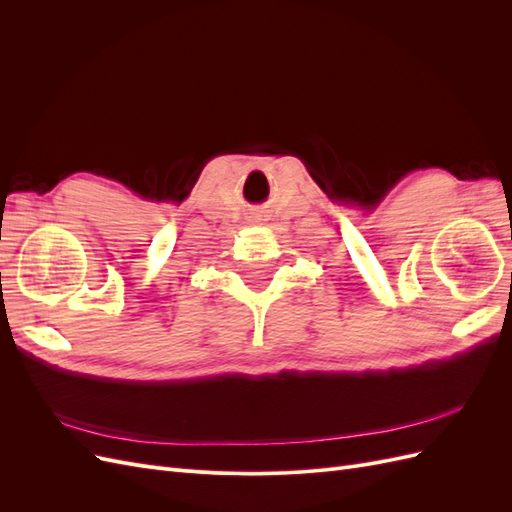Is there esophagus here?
<instances>
[{
    "instance_id": "esophagus-1",
    "label": "esophagus",
    "mask_w": 512,
    "mask_h": 512,
    "mask_svg": "<svg viewBox=\"0 0 512 512\" xmlns=\"http://www.w3.org/2000/svg\"><path fill=\"white\" fill-rule=\"evenodd\" d=\"M260 220H262V211H254V213H252V222L258 224Z\"/></svg>"
}]
</instances>
